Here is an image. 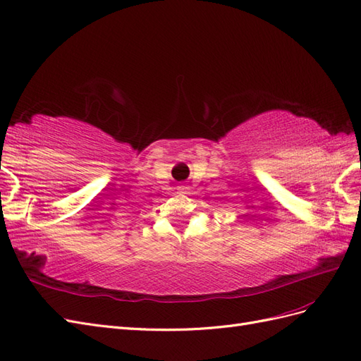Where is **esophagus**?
<instances>
[{
  "label": "esophagus",
  "mask_w": 361,
  "mask_h": 361,
  "mask_svg": "<svg viewBox=\"0 0 361 361\" xmlns=\"http://www.w3.org/2000/svg\"><path fill=\"white\" fill-rule=\"evenodd\" d=\"M178 190H180L181 193H184V192H186V190H188V188H186V186H184V184H181V186H178Z\"/></svg>",
  "instance_id": "34e87169"
}]
</instances>
